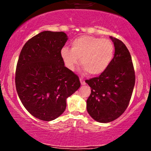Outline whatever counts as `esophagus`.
Masks as SVG:
<instances>
[{
    "label": "esophagus",
    "instance_id": "1",
    "mask_svg": "<svg viewBox=\"0 0 151 151\" xmlns=\"http://www.w3.org/2000/svg\"><path fill=\"white\" fill-rule=\"evenodd\" d=\"M80 79V82H81V85H85L86 83H85V81H84V79H83L82 78H80V79Z\"/></svg>",
    "mask_w": 151,
    "mask_h": 151
}]
</instances>
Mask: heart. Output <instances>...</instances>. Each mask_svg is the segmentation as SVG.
<instances>
[{"mask_svg":"<svg viewBox=\"0 0 151 151\" xmlns=\"http://www.w3.org/2000/svg\"><path fill=\"white\" fill-rule=\"evenodd\" d=\"M72 48H62L60 55L65 67L74 70L78 62L83 66V70L91 75L103 73L111 63L114 55V45L106 38L83 35L71 42Z\"/></svg>","mask_w":151,"mask_h":151,"instance_id":"1","label":"heart"}]
</instances>
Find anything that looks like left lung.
Here are the masks:
<instances>
[{"label": "left lung", "mask_w": 151, "mask_h": 151, "mask_svg": "<svg viewBox=\"0 0 151 151\" xmlns=\"http://www.w3.org/2000/svg\"><path fill=\"white\" fill-rule=\"evenodd\" d=\"M115 53L108 68L98 77L86 80L91 87L86 109L100 123L113 121L128 107L135 85V72L129 50L122 41L111 36Z\"/></svg>", "instance_id": "8db88e82"}]
</instances>
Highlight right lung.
Listing matches in <instances>:
<instances>
[{
  "instance_id": "right-lung-1",
  "label": "right lung",
  "mask_w": 151,
  "mask_h": 151,
  "mask_svg": "<svg viewBox=\"0 0 151 151\" xmlns=\"http://www.w3.org/2000/svg\"><path fill=\"white\" fill-rule=\"evenodd\" d=\"M67 39L64 32L43 31L29 40L20 52L15 72L17 92L27 111L40 120L52 121L63 114L67 99L81 85L60 55Z\"/></svg>"
}]
</instances>
